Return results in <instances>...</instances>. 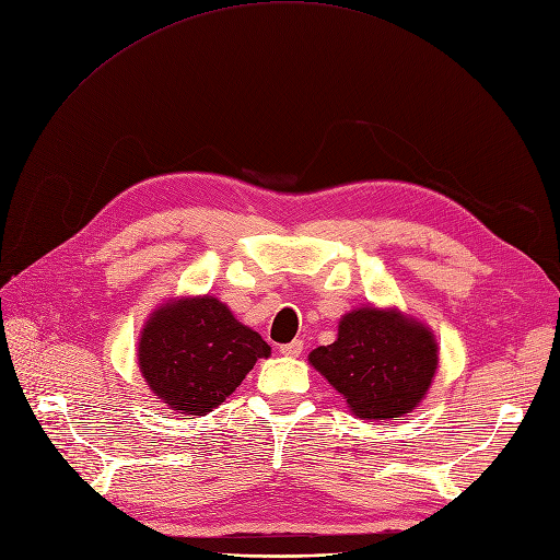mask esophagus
<instances>
[{
  "label": "esophagus",
  "mask_w": 560,
  "mask_h": 560,
  "mask_svg": "<svg viewBox=\"0 0 560 560\" xmlns=\"http://www.w3.org/2000/svg\"><path fill=\"white\" fill-rule=\"evenodd\" d=\"M280 353L287 355V358H299L303 353V341L294 339V341H289V343H282L280 346Z\"/></svg>",
  "instance_id": "obj_1"
}]
</instances>
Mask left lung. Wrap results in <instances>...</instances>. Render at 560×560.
<instances>
[{"instance_id":"1","label":"left lung","mask_w":560,"mask_h":560,"mask_svg":"<svg viewBox=\"0 0 560 560\" xmlns=\"http://www.w3.org/2000/svg\"><path fill=\"white\" fill-rule=\"evenodd\" d=\"M310 362L358 417L392 419L429 392L438 343L429 328L401 314L362 307L341 318L337 341L314 349Z\"/></svg>"}]
</instances>
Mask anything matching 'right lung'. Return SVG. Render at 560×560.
I'll list each match as a JSON object with an SVG mask.
<instances>
[{
	"mask_svg": "<svg viewBox=\"0 0 560 560\" xmlns=\"http://www.w3.org/2000/svg\"><path fill=\"white\" fill-rule=\"evenodd\" d=\"M271 349L211 296L159 310L143 328L139 364L150 389L182 415H207Z\"/></svg>",
	"mask_w": 560,
	"mask_h": 560,
	"instance_id": "obj_1",
	"label": "right lung"
}]
</instances>
